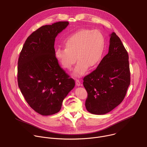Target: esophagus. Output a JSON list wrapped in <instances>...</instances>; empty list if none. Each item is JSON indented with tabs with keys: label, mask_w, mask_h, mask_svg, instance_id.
<instances>
[{
	"label": "esophagus",
	"mask_w": 147,
	"mask_h": 147,
	"mask_svg": "<svg viewBox=\"0 0 147 147\" xmlns=\"http://www.w3.org/2000/svg\"><path fill=\"white\" fill-rule=\"evenodd\" d=\"M76 86H80V85H81V82H80V80H78V79H76Z\"/></svg>",
	"instance_id": "34e87169"
}]
</instances>
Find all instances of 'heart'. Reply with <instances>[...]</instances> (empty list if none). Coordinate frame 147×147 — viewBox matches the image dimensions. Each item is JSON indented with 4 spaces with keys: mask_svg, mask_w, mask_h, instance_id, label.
<instances>
[{
    "mask_svg": "<svg viewBox=\"0 0 147 147\" xmlns=\"http://www.w3.org/2000/svg\"><path fill=\"white\" fill-rule=\"evenodd\" d=\"M65 45V48L56 49V59L67 70L71 69L77 59L73 75L81 77L89 67L93 68L99 63L105 49V38L99 30L82 28L67 36Z\"/></svg>",
    "mask_w": 147,
    "mask_h": 147,
    "instance_id": "heart-1",
    "label": "heart"
}]
</instances>
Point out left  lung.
Listing matches in <instances>:
<instances>
[{"mask_svg":"<svg viewBox=\"0 0 147 147\" xmlns=\"http://www.w3.org/2000/svg\"><path fill=\"white\" fill-rule=\"evenodd\" d=\"M83 81L88 93L85 105L90 113L106 114L123 101L130 84L129 55L115 32L111 35L108 53Z\"/></svg>","mask_w":147,"mask_h":147,"instance_id":"left-lung-1","label":"left lung"}]
</instances>
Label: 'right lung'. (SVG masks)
Returning a JSON list of instances; mask_svg holds the SVG:
<instances>
[{"instance_id": "obj_1", "label": "right lung", "mask_w": 147, "mask_h": 147, "mask_svg": "<svg viewBox=\"0 0 147 147\" xmlns=\"http://www.w3.org/2000/svg\"><path fill=\"white\" fill-rule=\"evenodd\" d=\"M59 22L42 26L26 39L18 60V87L30 107L48 116L59 112L75 81L58 63L55 38L69 25Z\"/></svg>"}]
</instances>
